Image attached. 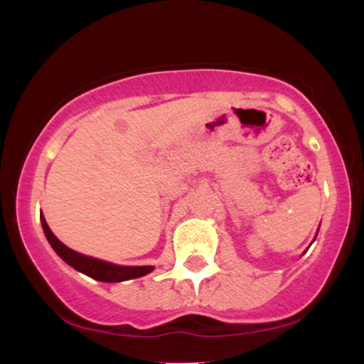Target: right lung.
<instances>
[{"label":"right lung","instance_id":"1","mask_svg":"<svg viewBox=\"0 0 364 364\" xmlns=\"http://www.w3.org/2000/svg\"><path fill=\"white\" fill-rule=\"evenodd\" d=\"M41 223H43L44 235L48 237L49 243H51L54 252L60 255L68 265H72L75 270L89 275V277L95 279V281L121 282V281H128V279L141 277V275L152 272L154 270V267L150 265L149 267H121V265H114V263H107V262L97 260V258H90V257H85V255L73 252V250H70L68 246L63 245L61 241L53 235L43 214H41Z\"/></svg>","mask_w":364,"mask_h":364}]
</instances>
